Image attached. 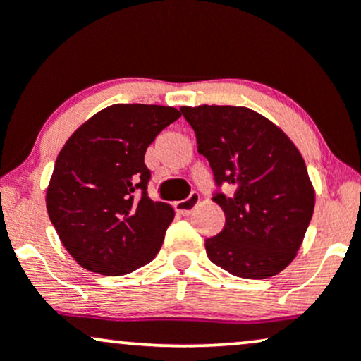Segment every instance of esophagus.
<instances>
[{
    "mask_svg": "<svg viewBox=\"0 0 361 361\" xmlns=\"http://www.w3.org/2000/svg\"><path fill=\"white\" fill-rule=\"evenodd\" d=\"M198 202H200V195H198L197 192H192L188 195V197L185 198V200H180V202H176L175 204V207H176V210L180 214H183V215H190L195 210V207L198 205Z\"/></svg>",
    "mask_w": 361,
    "mask_h": 361,
    "instance_id": "1",
    "label": "esophagus"
}]
</instances>
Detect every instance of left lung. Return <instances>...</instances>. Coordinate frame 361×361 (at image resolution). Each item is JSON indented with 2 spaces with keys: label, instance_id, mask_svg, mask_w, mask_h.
Wrapping results in <instances>:
<instances>
[{
  "label": "left lung",
  "instance_id": "8db88e82",
  "mask_svg": "<svg viewBox=\"0 0 361 361\" xmlns=\"http://www.w3.org/2000/svg\"><path fill=\"white\" fill-rule=\"evenodd\" d=\"M212 168L214 200L226 226L207 239L209 259L241 279L288 267L314 212V188L299 149L275 123L246 106H181ZM233 193L226 195L221 185Z\"/></svg>",
  "mask_w": 361,
  "mask_h": 361
}]
</instances>
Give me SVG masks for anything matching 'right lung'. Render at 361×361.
Listing matches in <instances>:
<instances>
[{
	"label": "right lung",
	"instance_id": "add662e5",
	"mask_svg": "<svg viewBox=\"0 0 361 361\" xmlns=\"http://www.w3.org/2000/svg\"><path fill=\"white\" fill-rule=\"evenodd\" d=\"M180 117L173 106L118 103L93 115L61 149L45 204L61 243L82 268L126 275L159 252L175 210L149 198L144 156Z\"/></svg>",
	"mask_w": 361,
	"mask_h": 361
}]
</instances>
